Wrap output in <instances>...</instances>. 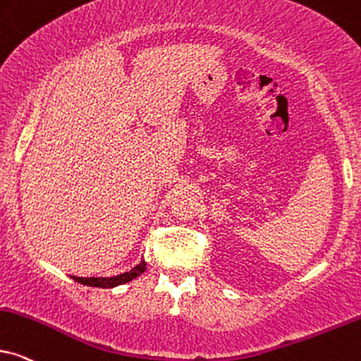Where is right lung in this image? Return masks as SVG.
Segmentation results:
<instances>
[{
	"instance_id": "right-lung-1",
	"label": "right lung",
	"mask_w": 361,
	"mask_h": 361,
	"mask_svg": "<svg viewBox=\"0 0 361 361\" xmlns=\"http://www.w3.org/2000/svg\"><path fill=\"white\" fill-rule=\"evenodd\" d=\"M146 270V262L140 260V264H137L134 269H130L129 272H124L121 275H114V277H73L76 282L87 285V287H99V288H112L118 287V285L128 283L130 280H134L135 277H139L140 274Z\"/></svg>"
}]
</instances>
